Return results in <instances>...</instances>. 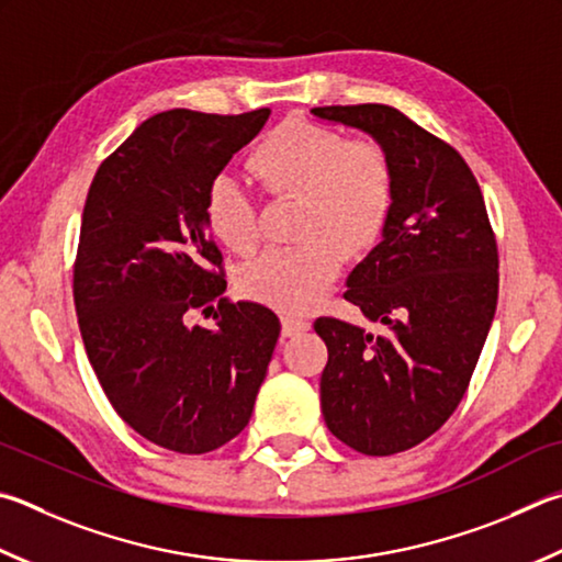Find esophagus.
Masks as SVG:
<instances>
[{
  "instance_id": "34e87169",
  "label": "esophagus",
  "mask_w": 562,
  "mask_h": 562,
  "mask_svg": "<svg viewBox=\"0 0 562 562\" xmlns=\"http://www.w3.org/2000/svg\"><path fill=\"white\" fill-rule=\"evenodd\" d=\"M310 322L307 319H297V316H282V336H300L304 331H310Z\"/></svg>"
}]
</instances>
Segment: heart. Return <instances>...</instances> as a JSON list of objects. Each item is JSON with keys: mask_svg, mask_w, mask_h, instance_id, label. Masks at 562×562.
<instances>
[{"mask_svg": "<svg viewBox=\"0 0 562 562\" xmlns=\"http://www.w3.org/2000/svg\"><path fill=\"white\" fill-rule=\"evenodd\" d=\"M255 177L272 193L302 196V240L294 248L258 255L238 274L246 297L282 312H302L322 297L341 272L344 251L369 250L391 216L393 171L373 142H349L334 130L290 120L255 149ZM209 231L233 252L258 246V213L246 181L221 171L203 206Z\"/></svg>", "mask_w": 562, "mask_h": 562, "instance_id": "b5f03b06", "label": "heart"}]
</instances>
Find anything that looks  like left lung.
<instances>
[{
    "label": "left lung",
    "mask_w": 562,
    "mask_h": 562,
    "mask_svg": "<svg viewBox=\"0 0 562 562\" xmlns=\"http://www.w3.org/2000/svg\"><path fill=\"white\" fill-rule=\"evenodd\" d=\"M312 115L369 135L393 171L381 243L344 292L383 329L314 322L329 349L326 427L356 452L387 457L427 440L462 401L496 312V240L467 161L401 110L331 105Z\"/></svg>",
    "instance_id": "left-lung-1"
}]
</instances>
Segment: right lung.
<instances>
[{"label":"right lung","mask_w":562,"mask_h":562,"mask_svg":"<svg viewBox=\"0 0 562 562\" xmlns=\"http://www.w3.org/2000/svg\"><path fill=\"white\" fill-rule=\"evenodd\" d=\"M268 117L159 112L90 183L74 270L80 336L115 413L171 452L203 454L243 432L278 344L272 310L221 300L203 216L211 179ZM213 299L217 326L189 327L186 314Z\"/></svg>","instance_id":"add662e5"}]
</instances>
